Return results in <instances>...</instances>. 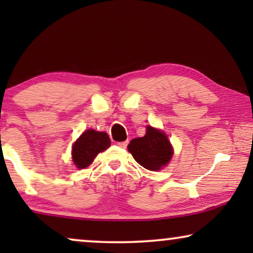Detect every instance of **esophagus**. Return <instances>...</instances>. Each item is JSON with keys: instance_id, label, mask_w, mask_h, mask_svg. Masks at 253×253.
<instances>
[{"instance_id": "obj_1", "label": "esophagus", "mask_w": 253, "mask_h": 253, "mask_svg": "<svg viewBox=\"0 0 253 253\" xmlns=\"http://www.w3.org/2000/svg\"><path fill=\"white\" fill-rule=\"evenodd\" d=\"M117 145H119V146H120L121 148H126V147L127 146V140H126V141H121V143H117Z\"/></svg>"}]
</instances>
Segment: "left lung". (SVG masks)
Listing matches in <instances>:
<instances>
[{"label":"left lung","instance_id":"1","mask_svg":"<svg viewBox=\"0 0 253 253\" xmlns=\"http://www.w3.org/2000/svg\"><path fill=\"white\" fill-rule=\"evenodd\" d=\"M127 150L138 164L148 170L158 171L171 160V144L164 131L148 126L144 137L134 138L127 145Z\"/></svg>","mask_w":253,"mask_h":253}]
</instances>
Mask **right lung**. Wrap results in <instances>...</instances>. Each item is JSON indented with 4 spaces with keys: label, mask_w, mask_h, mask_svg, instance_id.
Wrapping results in <instances>:
<instances>
[{
    "label": "right lung",
    "mask_w": 253,
    "mask_h": 253,
    "mask_svg": "<svg viewBox=\"0 0 253 253\" xmlns=\"http://www.w3.org/2000/svg\"><path fill=\"white\" fill-rule=\"evenodd\" d=\"M110 146L109 136L93 129L86 130L72 145V161L78 169L88 167L100 152Z\"/></svg>",
    "instance_id": "obj_1"
}]
</instances>
